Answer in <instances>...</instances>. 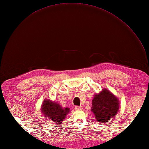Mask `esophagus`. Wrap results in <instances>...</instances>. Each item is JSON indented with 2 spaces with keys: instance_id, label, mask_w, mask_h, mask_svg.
Listing matches in <instances>:
<instances>
[{
  "instance_id": "obj_1",
  "label": "esophagus",
  "mask_w": 149,
  "mask_h": 149,
  "mask_svg": "<svg viewBox=\"0 0 149 149\" xmlns=\"http://www.w3.org/2000/svg\"><path fill=\"white\" fill-rule=\"evenodd\" d=\"M75 109L77 111H80L83 109V107L82 106H75Z\"/></svg>"
}]
</instances>
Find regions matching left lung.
<instances>
[{
	"label": "left lung",
	"mask_w": 149,
	"mask_h": 149,
	"mask_svg": "<svg viewBox=\"0 0 149 149\" xmlns=\"http://www.w3.org/2000/svg\"><path fill=\"white\" fill-rule=\"evenodd\" d=\"M119 107L118 98L105 89L94 95L92 100L91 111L94 113L98 122L105 123L116 115Z\"/></svg>",
	"instance_id": "8db88e82"
}]
</instances>
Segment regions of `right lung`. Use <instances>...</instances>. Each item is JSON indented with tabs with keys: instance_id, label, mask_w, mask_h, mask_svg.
Returning a JSON list of instances; mask_svg holds the SVG:
<instances>
[{
	"instance_id": "right-lung-1",
	"label": "right lung",
	"mask_w": 149,
	"mask_h": 149,
	"mask_svg": "<svg viewBox=\"0 0 149 149\" xmlns=\"http://www.w3.org/2000/svg\"><path fill=\"white\" fill-rule=\"evenodd\" d=\"M41 111L45 118L48 117L49 120L57 124L62 123L69 112L70 109L63 108L58 103L49 100H46L42 104Z\"/></svg>"
}]
</instances>
